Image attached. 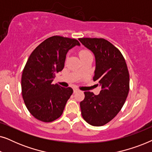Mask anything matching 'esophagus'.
Returning a JSON list of instances; mask_svg holds the SVG:
<instances>
[{"mask_svg":"<svg viewBox=\"0 0 152 152\" xmlns=\"http://www.w3.org/2000/svg\"><path fill=\"white\" fill-rule=\"evenodd\" d=\"M77 91H79V89L76 88L73 89V92H74V93H76V92H77Z\"/></svg>","mask_w":152,"mask_h":152,"instance_id":"1","label":"esophagus"}]
</instances>
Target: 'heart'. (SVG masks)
<instances>
[{
  "label": "heart",
  "mask_w": 152,
  "mask_h": 152,
  "mask_svg": "<svg viewBox=\"0 0 152 152\" xmlns=\"http://www.w3.org/2000/svg\"><path fill=\"white\" fill-rule=\"evenodd\" d=\"M88 55H91V53H89V52H88V50H83L80 51V57H84V56Z\"/></svg>",
  "instance_id": "b5f03b06"
}]
</instances>
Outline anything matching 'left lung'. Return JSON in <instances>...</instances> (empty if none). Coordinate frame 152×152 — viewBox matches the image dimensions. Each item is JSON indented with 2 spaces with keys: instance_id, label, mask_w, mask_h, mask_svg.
<instances>
[{
  "instance_id": "obj_1",
  "label": "left lung",
  "mask_w": 152,
  "mask_h": 152,
  "mask_svg": "<svg viewBox=\"0 0 152 152\" xmlns=\"http://www.w3.org/2000/svg\"><path fill=\"white\" fill-rule=\"evenodd\" d=\"M79 41L94 54L95 70L93 80L102 90L95 95L84 92L80 102L82 115L89 124L103 126L111 121L123 107L129 91V74L122 53L104 39L80 38Z\"/></svg>"
}]
</instances>
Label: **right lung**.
<instances>
[{
	"label": "right lung",
	"instance_id": "1",
	"mask_svg": "<svg viewBox=\"0 0 152 152\" xmlns=\"http://www.w3.org/2000/svg\"><path fill=\"white\" fill-rule=\"evenodd\" d=\"M80 43L75 39L53 36L40 43L29 57L21 77L22 95L30 113L37 120L50 122L63 113L72 89L52 82L63 70L66 54Z\"/></svg>",
	"mask_w": 152,
	"mask_h": 152
}]
</instances>
